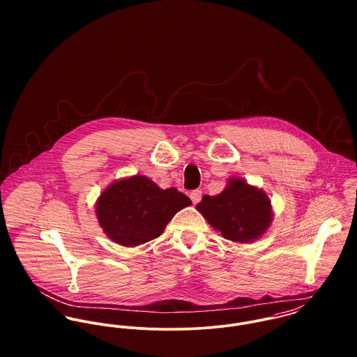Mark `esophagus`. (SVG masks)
Instances as JSON below:
<instances>
[{"mask_svg":"<svg viewBox=\"0 0 357 357\" xmlns=\"http://www.w3.org/2000/svg\"><path fill=\"white\" fill-rule=\"evenodd\" d=\"M190 198H191L192 204H198V202L202 199V191H201V190H194V191L190 194Z\"/></svg>","mask_w":357,"mask_h":357,"instance_id":"obj_1","label":"esophagus"}]
</instances>
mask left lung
Wrapping results in <instances>:
<instances>
[{
  "mask_svg": "<svg viewBox=\"0 0 357 357\" xmlns=\"http://www.w3.org/2000/svg\"><path fill=\"white\" fill-rule=\"evenodd\" d=\"M197 208L225 239L239 243L258 239L272 221L271 201L265 192L235 177L221 194L204 195Z\"/></svg>",
  "mask_w": 357,
  "mask_h": 357,
  "instance_id": "1",
  "label": "left lung"
}]
</instances>
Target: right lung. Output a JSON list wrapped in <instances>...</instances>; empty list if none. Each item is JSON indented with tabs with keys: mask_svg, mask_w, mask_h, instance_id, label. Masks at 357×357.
I'll return each mask as SVG.
<instances>
[{
	"mask_svg": "<svg viewBox=\"0 0 357 357\" xmlns=\"http://www.w3.org/2000/svg\"><path fill=\"white\" fill-rule=\"evenodd\" d=\"M190 204L191 199L176 188L162 190L146 176H133L102 192L96 214L109 239L133 248L160 236L173 215Z\"/></svg>",
	"mask_w": 357,
	"mask_h": 357,
	"instance_id": "obj_1",
	"label": "right lung"
}]
</instances>
